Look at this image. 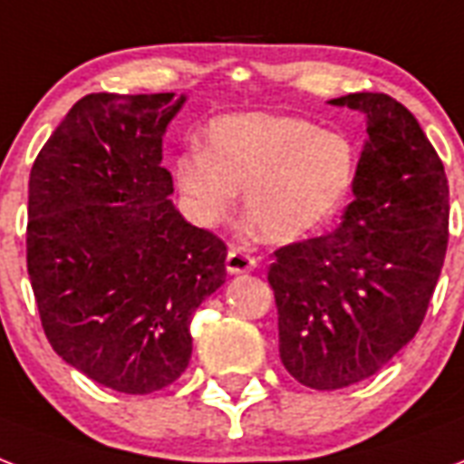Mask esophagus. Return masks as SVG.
<instances>
[{"label":"esophagus","instance_id":"obj_1","mask_svg":"<svg viewBox=\"0 0 464 464\" xmlns=\"http://www.w3.org/2000/svg\"><path fill=\"white\" fill-rule=\"evenodd\" d=\"M227 271L229 273H246V271H254L256 268V258L251 256L246 249H239V246H232L227 251Z\"/></svg>","mask_w":464,"mask_h":464}]
</instances>
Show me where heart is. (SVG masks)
Here are the masks:
<instances>
[{"label":"heart","mask_w":464,"mask_h":464,"mask_svg":"<svg viewBox=\"0 0 464 464\" xmlns=\"http://www.w3.org/2000/svg\"><path fill=\"white\" fill-rule=\"evenodd\" d=\"M353 142L307 118L239 113L218 118L208 150L176 160V186L203 222L225 220L244 191L249 227L266 242L303 239L332 218L355 176Z\"/></svg>","instance_id":"b5f03b06"}]
</instances>
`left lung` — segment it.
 I'll return each instance as SVG.
<instances>
[{
    "instance_id": "obj_1",
    "label": "left lung",
    "mask_w": 464,
    "mask_h": 464,
    "mask_svg": "<svg viewBox=\"0 0 464 464\" xmlns=\"http://www.w3.org/2000/svg\"><path fill=\"white\" fill-rule=\"evenodd\" d=\"M368 116L351 206L329 235L273 251L278 351L312 390L375 375L419 332L448 249L450 191L421 125L387 94L332 99Z\"/></svg>"
}]
</instances>
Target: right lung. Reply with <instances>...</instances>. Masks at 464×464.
<instances>
[{
	"label": "right lung",
	"mask_w": 464,
	"mask_h": 464,
	"mask_svg": "<svg viewBox=\"0 0 464 464\" xmlns=\"http://www.w3.org/2000/svg\"><path fill=\"white\" fill-rule=\"evenodd\" d=\"M176 94H89L28 181L26 264L63 361L116 392L164 390L188 368L193 312L225 283L227 246L176 210L161 135Z\"/></svg>",
	"instance_id": "add662e5"
}]
</instances>
